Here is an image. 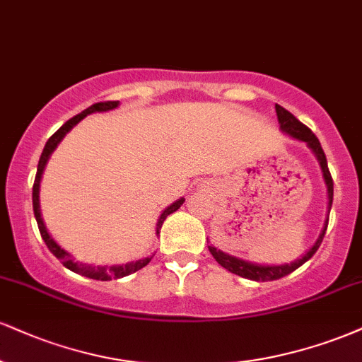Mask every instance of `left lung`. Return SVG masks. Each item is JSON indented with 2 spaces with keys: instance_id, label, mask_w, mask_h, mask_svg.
<instances>
[{
  "instance_id": "left-lung-1",
  "label": "left lung",
  "mask_w": 362,
  "mask_h": 362,
  "mask_svg": "<svg viewBox=\"0 0 362 362\" xmlns=\"http://www.w3.org/2000/svg\"><path fill=\"white\" fill-rule=\"evenodd\" d=\"M275 107H276L278 121H280V128L283 129V132L288 133L290 136L305 141L307 145L312 148L313 153H315L317 160H319L322 172H324L325 184H327L329 211H330V207H332V197H334V180H332V175H330V172H329L327 158H325V153H324V150H322L320 141L317 139L315 134H313L312 129L303 123H300L297 117L291 115L290 111H286L285 107L280 106V104H276ZM327 224H329V219H327V223H325V228H324V230H322L319 239H317V243L310 247V251H308L302 259H297L295 263H291V264H283V267H259V264H251V263H247V261L238 259V258H234V256L226 255V252L219 251L214 246H209V251H211V255L214 256V259L221 264V267L226 268L230 273H234V275L247 278V280H252V281L280 280V278L290 275V273H293L295 269L302 267L305 261H308L313 255H315L317 250H319L322 239H324L325 230H327Z\"/></svg>"
}]
</instances>
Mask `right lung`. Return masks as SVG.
Listing matches in <instances>:
<instances>
[{"label": "right lung", "instance_id": "obj_1", "mask_svg": "<svg viewBox=\"0 0 362 362\" xmlns=\"http://www.w3.org/2000/svg\"><path fill=\"white\" fill-rule=\"evenodd\" d=\"M117 101H104V103H95L93 106H89L87 110H84L82 112H79L77 116L71 117V119L67 121V123L60 126L57 132L52 134L49 138V141L45 143V148H43L42 151V156L40 160H38V168H37V175H35V182H33V194H32V200H33V212H35V219H37V224H38V230H40L42 234V239L45 241L47 247H49L52 255L55 256L57 259H60L64 263L65 268H69L71 272L74 273H79L82 276H87V278H93V280H101V281H107V280H117V278H123V276H128L132 275V273L138 272V269L145 268L148 263H150L151 258H145V259H139V261H133V263H128V264H117V267H90V264H81V263H74L71 255H69L67 251H64L62 247H60L54 239L50 238V234L47 233L45 229V224H43V219L40 216V202H38V190H40V178H42V173H43V168H45V163L47 160H49V156L52 151L55 150V146L59 145L60 139L65 136V133L71 132V128H74L77 123H79L81 119H84L87 115H90V112H99V111H110V110H115L117 107ZM185 199H178L177 202H173L172 206L167 207L163 211V214L160 216L158 219V224H156V234L160 233V228H162L163 221L167 219V216L172 214V212H175L178 207L184 204Z\"/></svg>", "mask_w": 362, "mask_h": 362}]
</instances>
